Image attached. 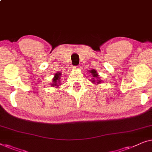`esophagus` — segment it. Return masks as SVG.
<instances>
[{
	"mask_svg": "<svg viewBox=\"0 0 152 152\" xmlns=\"http://www.w3.org/2000/svg\"><path fill=\"white\" fill-rule=\"evenodd\" d=\"M80 66H74V67H72V68H73V69H74V70H76V69H80Z\"/></svg>",
	"mask_w": 152,
	"mask_h": 152,
	"instance_id": "1",
	"label": "esophagus"
}]
</instances>
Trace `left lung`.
Listing matches in <instances>:
<instances>
[{
  "mask_svg": "<svg viewBox=\"0 0 152 152\" xmlns=\"http://www.w3.org/2000/svg\"><path fill=\"white\" fill-rule=\"evenodd\" d=\"M90 73L91 74V76H92V77L93 78H96V77H98V74H97V72L96 71L95 69H92V70H91L90 71ZM95 80H91V82H92L93 83L95 82ZM99 80H98V82L97 83H101L100 82V81H99Z\"/></svg>",
  "mask_w": 152,
  "mask_h": 152,
  "instance_id": "left-lung-1",
  "label": "left lung"
}]
</instances>
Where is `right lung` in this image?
Instances as JSON below:
<instances>
[{
	"mask_svg": "<svg viewBox=\"0 0 152 152\" xmlns=\"http://www.w3.org/2000/svg\"><path fill=\"white\" fill-rule=\"evenodd\" d=\"M61 74L62 73H61V72H57L56 74H55V76H54V78H53V82H54V83H53V84H52V86H53L54 87V85H56L58 83H59V85L61 84V83H60V82H61V81H59L60 80V78H61ZM59 82V83H58V82ZM55 83V84H54V83ZM57 86H58V85H57Z\"/></svg>",
	"mask_w": 152,
	"mask_h": 152,
	"instance_id": "right-lung-1",
	"label": "right lung"
}]
</instances>
